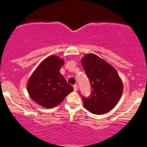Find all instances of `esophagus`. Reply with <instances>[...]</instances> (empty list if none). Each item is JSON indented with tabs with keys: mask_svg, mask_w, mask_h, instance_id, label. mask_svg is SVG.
Instances as JSON below:
<instances>
[{
	"mask_svg": "<svg viewBox=\"0 0 147 147\" xmlns=\"http://www.w3.org/2000/svg\"><path fill=\"white\" fill-rule=\"evenodd\" d=\"M74 91H77L78 90V85H77V84H75L74 85Z\"/></svg>",
	"mask_w": 147,
	"mask_h": 147,
	"instance_id": "34e87169",
	"label": "esophagus"
}]
</instances>
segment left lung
<instances>
[{
    "label": "left lung",
    "mask_w": 147,
    "mask_h": 147,
    "mask_svg": "<svg viewBox=\"0 0 147 147\" xmlns=\"http://www.w3.org/2000/svg\"><path fill=\"white\" fill-rule=\"evenodd\" d=\"M82 65L91 85L89 96H81L90 113L102 115L113 109L122 94L123 85L114 67L94 54L82 59Z\"/></svg>",
    "instance_id": "1"
}]
</instances>
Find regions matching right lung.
<instances>
[{
    "label": "right lung",
    "instance_id": "right-lung-1",
    "mask_svg": "<svg viewBox=\"0 0 147 147\" xmlns=\"http://www.w3.org/2000/svg\"><path fill=\"white\" fill-rule=\"evenodd\" d=\"M63 65L62 59L51 55L34 71L27 85L29 95L34 101L45 108H53L73 91V87L60 73Z\"/></svg>",
    "mask_w": 147,
    "mask_h": 147
}]
</instances>
